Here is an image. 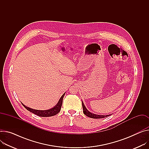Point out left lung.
Masks as SVG:
<instances>
[{"label":"left lung","instance_id":"1","mask_svg":"<svg viewBox=\"0 0 149 149\" xmlns=\"http://www.w3.org/2000/svg\"><path fill=\"white\" fill-rule=\"evenodd\" d=\"M82 107H83V112L85 114V115L89 118H93V119H100V118H104L106 117H107L110 115H97V114H93L91 113V112H89L85 107L83 102H82Z\"/></svg>","mask_w":149,"mask_h":149}]
</instances>
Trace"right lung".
<instances>
[{
    "mask_svg": "<svg viewBox=\"0 0 149 149\" xmlns=\"http://www.w3.org/2000/svg\"><path fill=\"white\" fill-rule=\"evenodd\" d=\"M64 95H65V93L61 96V97L60 98V99L58 102V104H57L54 107H53L49 110H38L32 109L26 107L22 103V104L24 106V107L27 110L31 111V113H33L34 114H36V115H38L39 116H41V117L52 116L55 115V114H58L60 111V110H61V108L62 106V104H63V100Z\"/></svg>",
    "mask_w": 149,
    "mask_h": 149,
    "instance_id": "add662e5",
    "label": "right lung"
}]
</instances>
